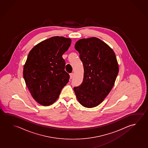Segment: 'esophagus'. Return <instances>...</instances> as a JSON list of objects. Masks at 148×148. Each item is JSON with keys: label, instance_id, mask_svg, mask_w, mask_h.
I'll list each match as a JSON object with an SVG mask.
<instances>
[{"label": "esophagus", "instance_id": "obj_1", "mask_svg": "<svg viewBox=\"0 0 148 148\" xmlns=\"http://www.w3.org/2000/svg\"><path fill=\"white\" fill-rule=\"evenodd\" d=\"M70 77H71V79H72L73 78V73H70Z\"/></svg>", "mask_w": 148, "mask_h": 148}]
</instances>
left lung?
Returning a JSON list of instances; mask_svg holds the SVG:
<instances>
[{
    "label": "left lung",
    "mask_w": 148,
    "mask_h": 148,
    "mask_svg": "<svg viewBox=\"0 0 148 148\" xmlns=\"http://www.w3.org/2000/svg\"><path fill=\"white\" fill-rule=\"evenodd\" d=\"M84 67L81 84L73 88L82 106L92 108L99 105L115 84L119 67L115 52L98 38H83L75 43Z\"/></svg>",
    "instance_id": "obj_1"
}]
</instances>
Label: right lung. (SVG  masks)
I'll use <instances>...</instances> for the list:
<instances>
[{
	"instance_id": "obj_1",
	"label": "right lung",
	"mask_w": 148,
	"mask_h": 148,
	"mask_svg": "<svg viewBox=\"0 0 148 148\" xmlns=\"http://www.w3.org/2000/svg\"><path fill=\"white\" fill-rule=\"evenodd\" d=\"M71 42V38L53 36L38 43L29 53L24 67V80L33 99L42 106L54 103L69 81L62 56Z\"/></svg>"
}]
</instances>
